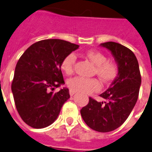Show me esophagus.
Here are the masks:
<instances>
[{
    "mask_svg": "<svg viewBox=\"0 0 152 152\" xmlns=\"http://www.w3.org/2000/svg\"><path fill=\"white\" fill-rule=\"evenodd\" d=\"M76 94V91H72V90H69V94L70 96H73Z\"/></svg>",
    "mask_w": 152,
    "mask_h": 152,
    "instance_id": "esophagus-1",
    "label": "esophagus"
}]
</instances>
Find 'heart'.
I'll list each match as a JSON object with an SVG mask.
<instances>
[{
	"instance_id": "heart-1",
	"label": "heart",
	"mask_w": 152,
	"mask_h": 152,
	"mask_svg": "<svg viewBox=\"0 0 152 152\" xmlns=\"http://www.w3.org/2000/svg\"><path fill=\"white\" fill-rule=\"evenodd\" d=\"M84 56L92 62L95 67V73L105 83H111L118 75V66L115 62L107 61V58L103 53L96 50H89L84 53ZM76 57L74 54L67 55L61 64V70L66 75L73 72V68ZM68 87L74 91L82 94H91L100 91L101 83L94 78H84L76 76L67 81Z\"/></svg>"
}]
</instances>
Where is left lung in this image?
I'll return each instance as SVG.
<instances>
[{
	"mask_svg": "<svg viewBox=\"0 0 152 152\" xmlns=\"http://www.w3.org/2000/svg\"><path fill=\"white\" fill-rule=\"evenodd\" d=\"M100 46L108 49L118 66V75L112 84L100 96L106 102L89 98V103L80 110L89 127L102 133L119 127L132 112L137 101L141 77L137 59L129 48L115 42Z\"/></svg>",
	"mask_w": 152,
	"mask_h": 152,
	"instance_id": "left-lung-1",
	"label": "left lung"
}]
</instances>
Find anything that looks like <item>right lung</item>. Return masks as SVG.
<instances>
[{"label": "right lung", "instance_id": "right-lung-1", "mask_svg": "<svg viewBox=\"0 0 152 152\" xmlns=\"http://www.w3.org/2000/svg\"><path fill=\"white\" fill-rule=\"evenodd\" d=\"M79 45L59 39H48L32 44L16 65L12 91L18 114L27 125L41 129L52 124L70 97L65 84L61 64Z\"/></svg>", "mask_w": 152, "mask_h": 152}]
</instances>
